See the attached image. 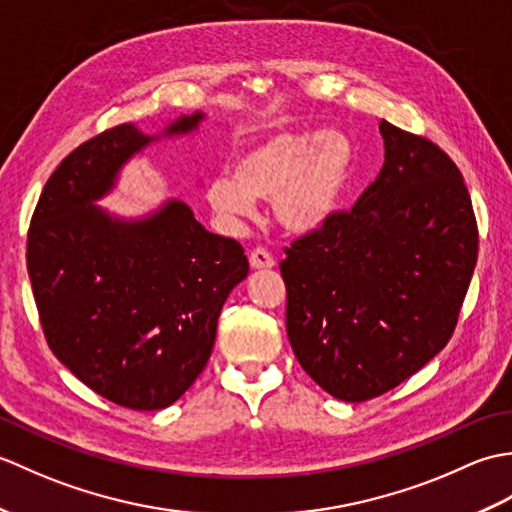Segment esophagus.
<instances>
[{
  "label": "esophagus",
  "instance_id": "esophagus-1",
  "mask_svg": "<svg viewBox=\"0 0 512 512\" xmlns=\"http://www.w3.org/2000/svg\"><path fill=\"white\" fill-rule=\"evenodd\" d=\"M248 262H250V268H273L275 266V259L273 255L268 253V250L264 248H255L253 253L248 255Z\"/></svg>",
  "mask_w": 512,
  "mask_h": 512
}]
</instances>
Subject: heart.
Here are the masks:
<instances>
[{
	"label": "heart",
	"instance_id": "obj_1",
	"mask_svg": "<svg viewBox=\"0 0 512 512\" xmlns=\"http://www.w3.org/2000/svg\"><path fill=\"white\" fill-rule=\"evenodd\" d=\"M352 169V143L334 127L319 132L279 129L239 154L231 173L206 184V204L235 224L273 202L275 220L290 233H310L334 213Z\"/></svg>",
	"mask_w": 512,
	"mask_h": 512
}]
</instances>
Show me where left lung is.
Segmentation results:
<instances>
[{
    "instance_id": "obj_1",
    "label": "left lung",
    "mask_w": 512,
    "mask_h": 512,
    "mask_svg": "<svg viewBox=\"0 0 512 512\" xmlns=\"http://www.w3.org/2000/svg\"><path fill=\"white\" fill-rule=\"evenodd\" d=\"M380 134L385 165L354 209L292 242L279 264L292 352L345 402L394 389L449 343L477 262L455 162L387 121Z\"/></svg>"
}]
</instances>
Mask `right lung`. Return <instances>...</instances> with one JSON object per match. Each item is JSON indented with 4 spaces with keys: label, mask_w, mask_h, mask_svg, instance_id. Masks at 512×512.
Wrapping results in <instances>:
<instances>
[{
    "label": "right lung",
    "mask_w": 512,
    "mask_h": 512,
    "mask_svg": "<svg viewBox=\"0 0 512 512\" xmlns=\"http://www.w3.org/2000/svg\"><path fill=\"white\" fill-rule=\"evenodd\" d=\"M202 121L195 112L156 136L132 123L94 136L54 169L30 220L28 277L50 350L127 409H165L193 385L224 301L248 275L239 242L206 231L182 200L143 217L96 204L136 154Z\"/></svg>",
    "instance_id": "obj_1"
}]
</instances>
